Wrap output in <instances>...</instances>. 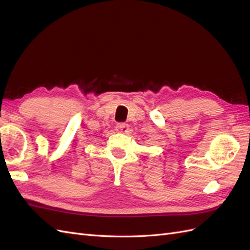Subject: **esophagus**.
Returning a JSON list of instances; mask_svg holds the SVG:
<instances>
[{
	"instance_id": "esophagus-1",
	"label": "esophagus",
	"mask_w": 250,
	"mask_h": 250,
	"mask_svg": "<svg viewBox=\"0 0 250 250\" xmlns=\"http://www.w3.org/2000/svg\"><path fill=\"white\" fill-rule=\"evenodd\" d=\"M116 130L119 132H127L128 130V124L126 123H118L116 125Z\"/></svg>"
}]
</instances>
